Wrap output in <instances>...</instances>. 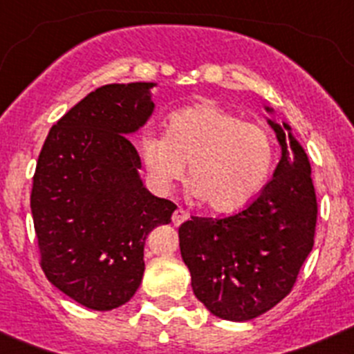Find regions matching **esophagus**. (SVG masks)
Masks as SVG:
<instances>
[{
    "mask_svg": "<svg viewBox=\"0 0 354 354\" xmlns=\"http://www.w3.org/2000/svg\"><path fill=\"white\" fill-rule=\"evenodd\" d=\"M187 218H189V212L183 207L175 209L174 214H171V221H174V225H180L183 221H186Z\"/></svg>",
    "mask_w": 354,
    "mask_h": 354,
    "instance_id": "34e87169",
    "label": "esophagus"
}]
</instances>
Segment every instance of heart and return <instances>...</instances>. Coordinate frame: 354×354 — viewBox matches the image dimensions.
Segmentation results:
<instances>
[{
    "label": "heart",
    "mask_w": 354,
    "mask_h": 354,
    "mask_svg": "<svg viewBox=\"0 0 354 354\" xmlns=\"http://www.w3.org/2000/svg\"><path fill=\"white\" fill-rule=\"evenodd\" d=\"M140 154L150 179L168 189L186 171L192 192L209 209L232 212L250 204L274 165V142L259 124L214 104H196L170 115L167 134L149 129Z\"/></svg>",
    "instance_id": "heart-1"
}]
</instances>
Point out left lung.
Masks as SVG:
<instances>
[{"instance_id": "left-lung-1", "label": "left lung", "mask_w": 354, "mask_h": 354, "mask_svg": "<svg viewBox=\"0 0 354 354\" xmlns=\"http://www.w3.org/2000/svg\"><path fill=\"white\" fill-rule=\"evenodd\" d=\"M282 145L273 179L243 211L192 216L179 227L196 298L227 321H250L292 290L314 248L317 198L305 150L270 120Z\"/></svg>"}]
</instances>
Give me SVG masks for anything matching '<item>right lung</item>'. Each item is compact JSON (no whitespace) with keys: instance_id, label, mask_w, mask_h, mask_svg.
Here are the masks:
<instances>
[{"instance_id":"1","label":"right lung","mask_w":354,"mask_h":354,"mask_svg":"<svg viewBox=\"0 0 354 354\" xmlns=\"http://www.w3.org/2000/svg\"><path fill=\"white\" fill-rule=\"evenodd\" d=\"M152 83L106 84L49 131L31 186L40 268L49 282L92 310H113L142 282L152 228L177 205L150 195L127 134L145 124Z\"/></svg>"}]
</instances>
